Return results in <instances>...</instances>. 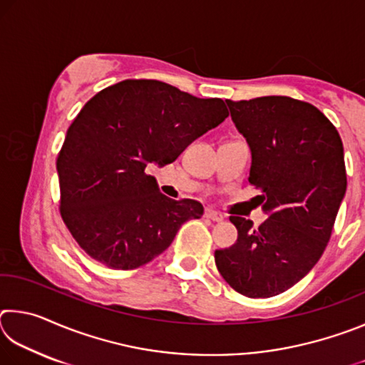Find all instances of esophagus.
Masks as SVG:
<instances>
[{
    "mask_svg": "<svg viewBox=\"0 0 365 365\" xmlns=\"http://www.w3.org/2000/svg\"><path fill=\"white\" fill-rule=\"evenodd\" d=\"M205 215H206L207 219H211V220H214V222H222V220H224V215H222V214L217 212V211H214V209H206Z\"/></svg>",
    "mask_w": 365,
    "mask_h": 365,
    "instance_id": "1",
    "label": "esophagus"
}]
</instances>
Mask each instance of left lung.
Instances as JSON below:
<instances>
[{
    "label": "left lung",
    "instance_id": "8db88e82",
    "mask_svg": "<svg viewBox=\"0 0 365 365\" xmlns=\"http://www.w3.org/2000/svg\"><path fill=\"white\" fill-rule=\"evenodd\" d=\"M251 150L250 183L267 214L257 228L232 215L238 240L214 252L235 292L270 298L298 283L322 256L346 193L343 143L333 123L289 96L225 100Z\"/></svg>",
    "mask_w": 365,
    "mask_h": 365
}]
</instances>
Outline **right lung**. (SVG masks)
Listing matches in <instances>:
<instances>
[{
    "label": "right lung",
    "instance_id": "add662e5",
    "mask_svg": "<svg viewBox=\"0 0 365 365\" xmlns=\"http://www.w3.org/2000/svg\"><path fill=\"white\" fill-rule=\"evenodd\" d=\"M227 117L220 98L202 100L159 80H123L91 98L56 160L59 211L80 248L115 270L168 250L182 224L205 209L164 196L146 165L174 163Z\"/></svg>",
    "mask_w": 365,
    "mask_h": 365
}]
</instances>
